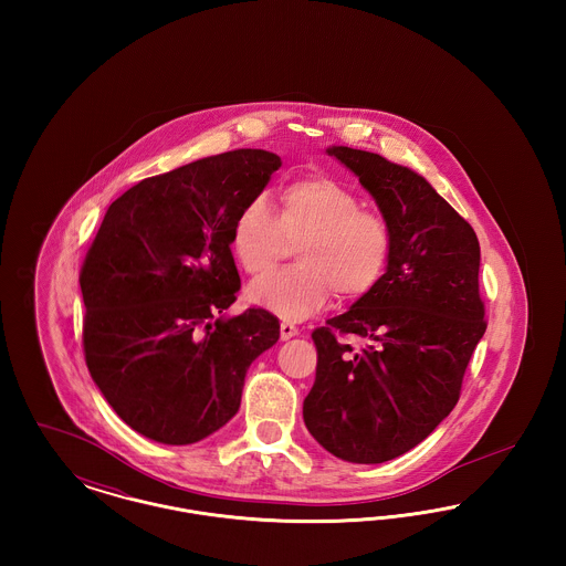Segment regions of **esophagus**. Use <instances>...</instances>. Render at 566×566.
I'll return each mask as SVG.
<instances>
[{"mask_svg": "<svg viewBox=\"0 0 566 566\" xmlns=\"http://www.w3.org/2000/svg\"><path fill=\"white\" fill-rule=\"evenodd\" d=\"M298 335V328H296L293 323H282L280 324V337H282V342H289L291 337H296Z\"/></svg>", "mask_w": 566, "mask_h": 566, "instance_id": "obj_1", "label": "esophagus"}]
</instances>
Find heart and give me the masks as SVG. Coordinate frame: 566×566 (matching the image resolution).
<instances>
[{
	"mask_svg": "<svg viewBox=\"0 0 566 566\" xmlns=\"http://www.w3.org/2000/svg\"><path fill=\"white\" fill-rule=\"evenodd\" d=\"M231 252L250 275L271 270L296 243L298 265L273 271L248 286L250 303L280 318L303 321L337 293L344 301L367 295L390 263L388 222L346 185L307 176L280 190V216L265 195L243 203L231 224Z\"/></svg>",
	"mask_w": 566,
	"mask_h": 566,
	"instance_id": "b5f03b06",
	"label": "heart"
}]
</instances>
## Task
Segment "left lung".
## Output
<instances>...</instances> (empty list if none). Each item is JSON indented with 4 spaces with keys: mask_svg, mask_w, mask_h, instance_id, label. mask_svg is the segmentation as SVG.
Returning a JSON list of instances; mask_svg holds the SVG:
<instances>
[{
    "mask_svg": "<svg viewBox=\"0 0 566 566\" xmlns=\"http://www.w3.org/2000/svg\"><path fill=\"white\" fill-rule=\"evenodd\" d=\"M326 153L376 199L392 254L367 295L312 333L318 365L303 420L333 457L377 464L424 441L458 403L485 333L480 242L413 169L348 146ZM348 332L368 346L354 352L338 339Z\"/></svg>",
    "mask_w": 566,
    "mask_h": 566,
    "instance_id": "1",
    "label": "left lung"
}]
</instances>
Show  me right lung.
I'll return each mask as SVG.
<instances>
[{
  "label": "right lung",
  "mask_w": 566,
  "mask_h": 566,
  "mask_svg": "<svg viewBox=\"0 0 566 566\" xmlns=\"http://www.w3.org/2000/svg\"><path fill=\"white\" fill-rule=\"evenodd\" d=\"M280 157L242 148L153 176L104 216L81 271L93 381L134 431L189 446L240 409L245 371L280 339L268 310H224L240 291L231 224Z\"/></svg>",
  "instance_id": "obj_1"
}]
</instances>
